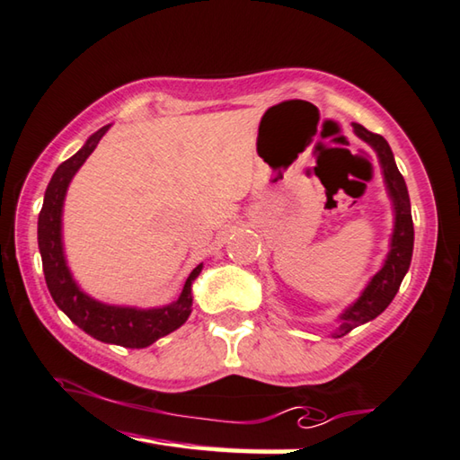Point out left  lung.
I'll return each mask as SVG.
<instances>
[{"instance_id": "left-lung-1", "label": "left lung", "mask_w": 460, "mask_h": 460, "mask_svg": "<svg viewBox=\"0 0 460 460\" xmlns=\"http://www.w3.org/2000/svg\"><path fill=\"white\" fill-rule=\"evenodd\" d=\"M356 135L362 140H366L380 158L384 179H386V187L392 203H394V233H392V243H390V253L384 261L382 270L374 275L368 288L364 289V294L358 297L354 305H349L348 310L341 314V323L338 332L333 333L336 338L346 336V333L352 332L358 325L374 320L376 315H380L386 307L390 305L392 299H394L396 291L402 283L404 275L411 267L412 259V247H414V227H412V213H411V199H408V189L404 177L400 174L398 166L394 163V155L388 146L386 140L380 135H374V132L366 130L362 124L354 122Z\"/></svg>"}]
</instances>
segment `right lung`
<instances>
[{"mask_svg":"<svg viewBox=\"0 0 460 460\" xmlns=\"http://www.w3.org/2000/svg\"><path fill=\"white\" fill-rule=\"evenodd\" d=\"M106 130L108 127L96 130L76 155L58 166L52 181H49L44 195V205H41L38 217V245L41 253V265H44L49 296L80 330H84L92 338L106 341V344L146 348L187 322V317L190 315V305H193L190 286H193L197 275L201 273L203 263L190 271L177 302L164 307H155V310H137V307L100 304L76 286L68 265H66L62 247L64 197L72 177L84 164L86 158L94 153L98 140L104 137Z\"/></svg>","mask_w":460,"mask_h":460,"instance_id":"obj_1","label":"right lung"}]
</instances>
